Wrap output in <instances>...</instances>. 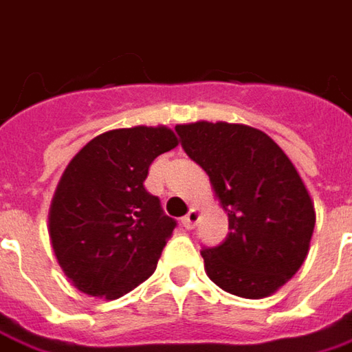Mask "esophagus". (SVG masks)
Returning <instances> with one entry per match:
<instances>
[{
    "instance_id": "obj_1",
    "label": "esophagus",
    "mask_w": 352,
    "mask_h": 352,
    "mask_svg": "<svg viewBox=\"0 0 352 352\" xmlns=\"http://www.w3.org/2000/svg\"><path fill=\"white\" fill-rule=\"evenodd\" d=\"M197 221H199V211H197L196 208H192V210L188 211L182 217V225L186 229H194L197 225Z\"/></svg>"
}]
</instances>
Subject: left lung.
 Masks as SVG:
<instances>
[{
  "mask_svg": "<svg viewBox=\"0 0 352 352\" xmlns=\"http://www.w3.org/2000/svg\"><path fill=\"white\" fill-rule=\"evenodd\" d=\"M186 155L208 172L231 233L201 250L221 290L258 300L304 264L316 227L314 201L292 160L266 133L236 123L176 125Z\"/></svg>",
  "mask_w": 352,
  "mask_h": 352,
  "instance_id": "obj_1",
  "label": "left lung"
}]
</instances>
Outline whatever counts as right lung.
<instances>
[{"instance_id": "add662e5", "label": "right lung", "mask_w": 352, "mask_h": 352, "mask_svg": "<svg viewBox=\"0 0 352 352\" xmlns=\"http://www.w3.org/2000/svg\"><path fill=\"white\" fill-rule=\"evenodd\" d=\"M178 144L168 127L113 129L70 160L54 192L48 233L68 280L116 300L155 272L176 221L144 180L156 156Z\"/></svg>"}]
</instances>
